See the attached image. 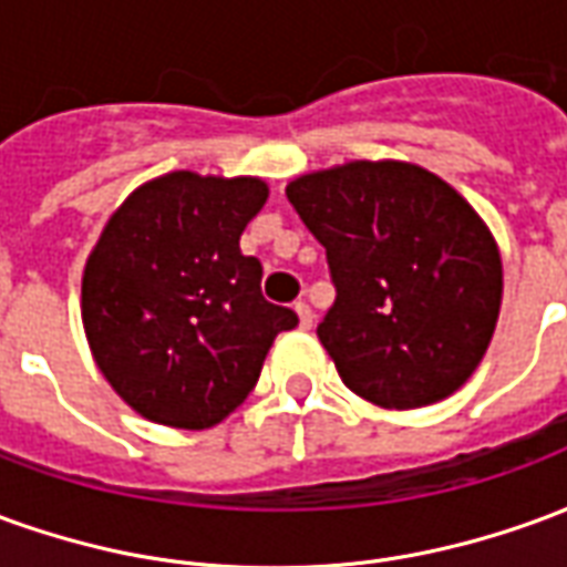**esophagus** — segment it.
Here are the masks:
<instances>
[{
  "instance_id": "34e87169",
  "label": "esophagus",
  "mask_w": 567,
  "mask_h": 567,
  "mask_svg": "<svg viewBox=\"0 0 567 567\" xmlns=\"http://www.w3.org/2000/svg\"><path fill=\"white\" fill-rule=\"evenodd\" d=\"M295 312H297V319H300V328L309 331V328H312V319H316V316H312V309H309V303H303V300L295 303Z\"/></svg>"
}]
</instances>
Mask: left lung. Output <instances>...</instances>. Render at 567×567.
I'll use <instances>...</instances> for the list:
<instances>
[{
  "mask_svg": "<svg viewBox=\"0 0 567 567\" xmlns=\"http://www.w3.org/2000/svg\"><path fill=\"white\" fill-rule=\"evenodd\" d=\"M285 194L328 251L337 300L319 340L340 380L385 410L458 392L486 355L504 295L498 243L474 206L406 161L316 169Z\"/></svg>",
  "mask_w": 567,
  "mask_h": 567,
  "instance_id": "obj_1",
  "label": "left lung"
}]
</instances>
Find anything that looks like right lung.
<instances>
[{
  "mask_svg": "<svg viewBox=\"0 0 567 567\" xmlns=\"http://www.w3.org/2000/svg\"><path fill=\"white\" fill-rule=\"evenodd\" d=\"M270 187L258 175H157L105 221L81 276L93 361L142 419L182 431L243 404L291 309L260 295V260L239 251Z\"/></svg>",
  "mask_w": 567,
  "mask_h": 567,
  "instance_id": "right-lung-1",
  "label": "right lung"
}]
</instances>
